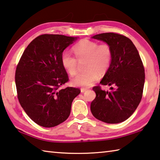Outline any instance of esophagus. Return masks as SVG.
Here are the masks:
<instances>
[{
    "label": "esophagus",
    "mask_w": 160,
    "mask_h": 160,
    "mask_svg": "<svg viewBox=\"0 0 160 160\" xmlns=\"http://www.w3.org/2000/svg\"><path fill=\"white\" fill-rule=\"evenodd\" d=\"M80 91H81V92H82V93H84V92H85L87 91V89H85V88H81Z\"/></svg>",
    "instance_id": "esophagus-1"
}]
</instances>
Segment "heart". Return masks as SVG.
Listing matches in <instances>:
<instances>
[{"label": "heart", "mask_w": 160, "mask_h": 160, "mask_svg": "<svg viewBox=\"0 0 160 160\" xmlns=\"http://www.w3.org/2000/svg\"><path fill=\"white\" fill-rule=\"evenodd\" d=\"M78 61L85 60V72L72 78L70 82L75 87L89 88L99 79V73L104 74L109 70L112 59V50L107 44H99L98 42L82 39L73 47ZM68 51H63L61 63L64 70L70 75L75 74L78 62Z\"/></svg>", "instance_id": "heart-1"}]
</instances>
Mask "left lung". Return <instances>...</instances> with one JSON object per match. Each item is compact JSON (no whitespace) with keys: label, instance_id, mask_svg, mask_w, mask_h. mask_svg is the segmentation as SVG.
Masks as SVG:
<instances>
[{"label":"left lung","instance_id":"left-lung-1","mask_svg":"<svg viewBox=\"0 0 160 160\" xmlns=\"http://www.w3.org/2000/svg\"><path fill=\"white\" fill-rule=\"evenodd\" d=\"M109 44L112 50L110 67L100 84L112 86L111 91L93 88L96 97L91 103L92 115L107 123H118L128 119L141 101L145 70L138 51L128 37L116 33L93 36Z\"/></svg>","mask_w":160,"mask_h":160}]
</instances>
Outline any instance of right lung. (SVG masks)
<instances>
[{
    "mask_svg": "<svg viewBox=\"0 0 160 160\" xmlns=\"http://www.w3.org/2000/svg\"><path fill=\"white\" fill-rule=\"evenodd\" d=\"M78 37L42 34L24 51L15 72V85L21 107L34 122L51 128L68 118L78 88H59L68 81L61 63L63 51Z\"/></svg>",
    "mask_w": 160,
    "mask_h": 160,
    "instance_id": "add662e5",
    "label": "right lung"
}]
</instances>
